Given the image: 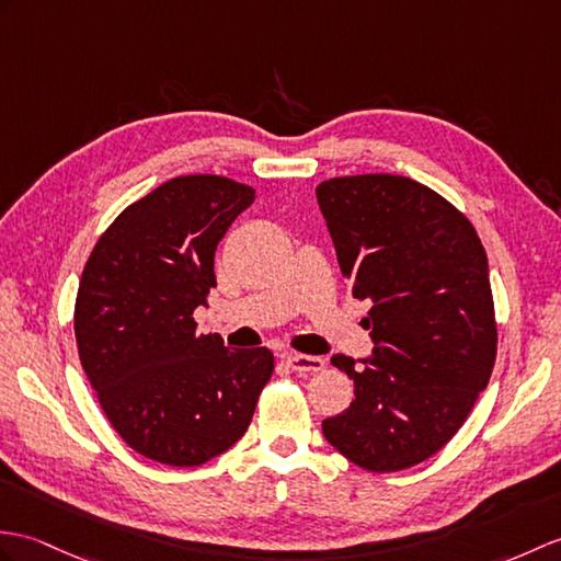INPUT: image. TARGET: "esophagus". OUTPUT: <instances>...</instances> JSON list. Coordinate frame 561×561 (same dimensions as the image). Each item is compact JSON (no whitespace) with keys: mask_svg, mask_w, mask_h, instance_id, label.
<instances>
[{"mask_svg":"<svg viewBox=\"0 0 561 561\" xmlns=\"http://www.w3.org/2000/svg\"><path fill=\"white\" fill-rule=\"evenodd\" d=\"M286 366H289L294 373L310 375V373H320L324 368V360L320 356H304V354H286L284 356Z\"/></svg>","mask_w":561,"mask_h":561,"instance_id":"obj_1","label":"esophagus"}]
</instances>
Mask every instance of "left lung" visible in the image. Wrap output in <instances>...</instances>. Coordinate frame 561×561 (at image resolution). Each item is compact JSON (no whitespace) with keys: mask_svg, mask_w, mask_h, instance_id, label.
<instances>
[{"mask_svg":"<svg viewBox=\"0 0 561 561\" xmlns=\"http://www.w3.org/2000/svg\"><path fill=\"white\" fill-rule=\"evenodd\" d=\"M373 356H332L356 399L322 421L330 445L370 473L433 457L459 433L497 356L488 255L471 221L419 181L360 174L316 188Z\"/></svg>","mask_w":561,"mask_h":561,"instance_id":"8db88e82","label":"left lung"}]
</instances>
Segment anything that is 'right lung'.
<instances>
[{"label":"right lung","instance_id":"1","mask_svg":"<svg viewBox=\"0 0 561 561\" xmlns=\"http://www.w3.org/2000/svg\"><path fill=\"white\" fill-rule=\"evenodd\" d=\"M255 191L217 174L164 181L98 239L78 284V358L112 427L158 463L193 468L251 425L275 370L265 346L229 351L198 334L215 251Z\"/></svg>","mask_w":561,"mask_h":561}]
</instances>
